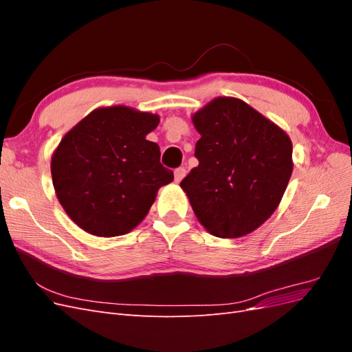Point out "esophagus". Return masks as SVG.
Segmentation results:
<instances>
[{
    "instance_id": "esophagus-1",
    "label": "esophagus",
    "mask_w": 352,
    "mask_h": 352,
    "mask_svg": "<svg viewBox=\"0 0 352 352\" xmlns=\"http://www.w3.org/2000/svg\"><path fill=\"white\" fill-rule=\"evenodd\" d=\"M185 175H186V170L184 167H177L175 170V180H176V182H180V180L185 177Z\"/></svg>"
}]
</instances>
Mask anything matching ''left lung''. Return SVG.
Returning a JSON list of instances; mask_svg holds the SVG:
<instances>
[{
    "instance_id": "1",
    "label": "left lung",
    "mask_w": 352,
    "mask_h": 352,
    "mask_svg": "<svg viewBox=\"0 0 352 352\" xmlns=\"http://www.w3.org/2000/svg\"><path fill=\"white\" fill-rule=\"evenodd\" d=\"M198 166L180 182L197 219L217 238H241L267 220L292 175V142L247 102L219 97L192 116Z\"/></svg>"
}]
</instances>
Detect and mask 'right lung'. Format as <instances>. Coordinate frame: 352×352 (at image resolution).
I'll list each match as a JSON object with an SVG mask.
<instances>
[{"label":"right lung","mask_w":352,"mask_h":352,"mask_svg":"<svg viewBox=\"0 0 352 352\" xmlns=\"http://www.w3.org/2000/svg\"><path fill=\"white\" fill-rule=\"evenodd\" d=\"M160 117L124 105L97 109L69 131L51 158V176L67 216L95 236H120L150 211L173 180L146 140Z\"/></svg>","instance_id":"right-lung-1"}]
</instances>
